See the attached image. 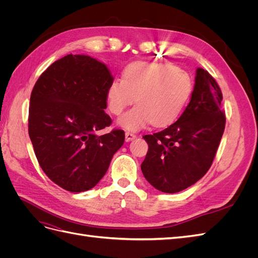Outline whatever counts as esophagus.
Wrapping results in <instances>:
<instances>
[{"label":"esophagus","mask_w":258,"mask_h":258,"mask_svg":"<svg viewBox=\"0 0 258 258\" xmlns=\"http://www.w3.org/2000/svg\"><path fill=\"white\" fill-rule=\"evenodd\" d=\"M124 136H126V141H131V140L136 139V137H137L135 134H132V132H129V131H127Z\"/></svg>","instance_id":"obj_1"}]
</instances>
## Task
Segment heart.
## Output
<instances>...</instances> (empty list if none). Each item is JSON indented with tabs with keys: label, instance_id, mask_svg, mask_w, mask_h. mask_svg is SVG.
I'll use <instances>...</instances> for the list:
<instances>
[{
	"label": "heart",
	"instance_id": "heart-1",
	"mask_svg": "<svg viewBox=\"0 0 258 258\" xmlns=\"http://www.w3.org/2000/svg\"><path fill=\"white\" fill-rule=\"evenodd\" d=\"M192 91L190 75L182 69L162 62H134L106 90L110 112L120 115L136 101L137 105L118 119L127 130L137 131L151 123L165 127L175 121Z\"/></svg>",
	"mask_w": 258,
	"mask_h": 258
}]
</instances>
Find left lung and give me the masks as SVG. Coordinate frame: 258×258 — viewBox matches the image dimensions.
<instances>
[{"instance_id":"8db88e82","label":"left lung","mask_w":258,"mask_h":258,"mask_svg":"<svg viewBox=\"0 0 258 258\" xmlns=\"http://www.w3.org/2000/svg\"><path fill=\"white\" fill-rule=\"evenodd\" d=\"M222 100L216 81L198 68L190 101L179 118L162 131L143 137L148 152L141 169L156 189L181 191L208 172L225 129Z\"/></svg>"}]
</instances>
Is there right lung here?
I'll return each mask as SVG.
<instances>
[{"label":"right lung","mask_w":258,"mask_h":258,"mask_svg":"<svg viewBox=\"0 0 258 258\" xmlns=\"http://www.w3.org/2000/svg\"><path fill=\"white\" fill-rule=\"evenodd\" d=\"M113 81L102 62L70 53L46 69L31 92L28 127L37 161L68 191L95 187L123 144V130L97 135L112 123L104 110Z\"/></svg>","instance_id":"1"}]
</instances>
